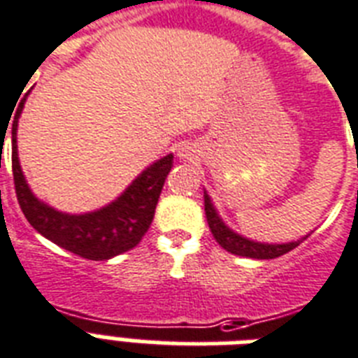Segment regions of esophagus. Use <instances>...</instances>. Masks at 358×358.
<instances>
[{
	"mask_svg": "<svg viewBox=\"0 0 358 358\" xmlns=\"http://www.w3.org/2000/svg\"><path fill=\"white\" fill-rule=\"evenodd\" d=\"M177 157L182 160H192L194 159V149L188 143H182L177 148Z\"/></svg>",
	"mask_w": 358,
	"mask_h": 358,
	"instance_id": "esophagus-1",
	"label": "esophagus"
}]
</instances>
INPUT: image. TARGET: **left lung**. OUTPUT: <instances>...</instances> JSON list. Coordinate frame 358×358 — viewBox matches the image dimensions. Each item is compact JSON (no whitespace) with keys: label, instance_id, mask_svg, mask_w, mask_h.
Instances as JSON below:
<instances>
[{"label":"left lung","instance_id":"8db88e82","mask_svg":"<svg viewBox=\"0 0 358 358\" xmlns=\"http://www.w3.org/2000/svg\"><path fill=\"white\" fill-rule=\"evenodd\" d=\"M203 201H205V217H207V224L213 237L217 239V243L222 246L224 250L231 252L235 256H245V257H254V259H274L287 254L293 248H297L310 234L297 241H289V243H259V241H252L248 237H243L241 234L234 231L229 228L228 224L224 222L222 217L218 215L217 207L213 205V199L209 198L207 190L203 192Z\"/></svg>","mask_w":358,"mask_h":358}]
</instances>
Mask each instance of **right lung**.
<instances>
[{"instance_id":"right-lung-1","label":"right lung","mask_w":358,"mask_h":358,"mask_svg":"<svg viewBox=\"0 0 358 358\" xmlns=\"http://www.w3.org/2000/svg\"><path fill=\"white\" fill-rule=\"evenodd\" d=\"M24 104L26 99L20 101L13 123V176L16 198L27 222L61 248L93 262L112 259L134 248L153 222L159 196L173 166V155H166L148 166L117 198L101 209L82 215L63 213L38 199L22 171L16 132Z\"/></svg>"}]
</instances>
